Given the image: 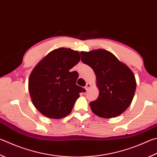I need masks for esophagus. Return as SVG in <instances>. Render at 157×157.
<instances>
[{
	"mask_svg": "<svg viewBox=\"0 0 157 157\" xmlns=\"http://www.w3.org/2000/svg\"><path fill=\"white\" fill-rule=\"evenodd\" d=\"M90 87V84H88V83H87L86 86H85L84 88H85V89H86V90H88V88H89Z\"/></svg>",
	"mask_w": 157,
	"mask_h": 157,
	"instance_id": "esophagus-1",
	"label": "esophagus"
}]
</instances>
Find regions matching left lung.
Listing matches in <instances>:
<instances>
[{
  "label": "left lung",
  "mask_w": 157,
  "mask_h": 157,
  "mask_svg": "<svg viewBox=\"0 0 157 157\" xmlns=\"http://www.w3.org/2000/svg\"><path fill=\"white\" fill-rule=\"evenodd\" d=\"M81 60L93 69L99 93L91 101V110L102 118L115 117L129 107L136 90L135 75L110 51H81Z\"/></svg>",
  "instance_id": "left-lung-1"
}]
</instances>
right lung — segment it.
<instances>
[{
	"label": "right lung",
	"instance_id": "right-lung-1",
	"mask_svg": "<svg viewBox=\"0 0 157 157\" xmlns=\"http://www.w3.org/2000/svg\"><path fill=\"white\" fill-rule=\"evenodd\" d=\"M79 60L78 51L59 48L34 68L29 91L33 104L42 115L51 119L64 117L71 112L79 93L86 91L76 84L78 73L70 71Z\"/></svg>",
	"mask_w": 157,
	"mask_h": 157
}]
</instances>
